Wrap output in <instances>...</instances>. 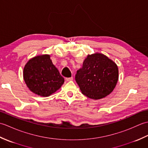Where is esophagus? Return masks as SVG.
I'll list each match as a JSON object with an SVG mask.
<instances>
[{
  "label": "esophagus",
  "instance_id": "esophagus-1",
  "mask_svg": "<svg viewBox=\"0 0 148 148\" xmlns=\"http://www.w3.org/2000/svg\"><path fill=\"white\" fill-rule=\"evenodd\" d=\"M72 79H73V77H66L65 78V80L67 81H72Z\"/></svg>",
  "mask_w": 148,
  "mask_h": 148
}]
</instances>
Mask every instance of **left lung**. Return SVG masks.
I'll list each match as a JSON object with an SVG mask.
<instances>
[{
  "instance_id": "1",
  "label": "left lung",
  "mask_w": 148,
  "mask_h": 148,
  "mask_svg": "<svg viewBox=\"0 0 148 148\" xmlns=\"http://www.w3.org/2000/svg\"><path fill=\"white\" fill-rule=\"evenodd\" d=\"M118 66L114 61L102 53H95L84 59L75 79L83 95L99 100L112 92L118 81Z\"/></svg>"
}]
</instances>
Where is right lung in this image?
Listing matches in <instances>:
<instances>
[{"label":"right lung","mask_w":148,"mask_h":148,"mask_svg":"<svg viewBox=\"0 0 148 148\" xmlns=\"http://www.w3.org/2000/svg\"><path fill=\"white\" fill-rule=\"evenodd\" d=\"M23 75L29 90L41 97L51 95L64 83V78L53 64L49 55H37L30 59L25 65Z\"/></svg>","instance_id":"right-lung-1"}]
</instances>
